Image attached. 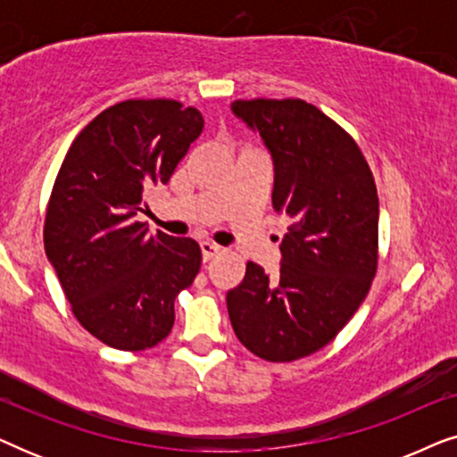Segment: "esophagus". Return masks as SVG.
<instances>
[{"label": "esophagus", "mask_w": 457, "mask_h": 457, "mask_svg": "<svg viewBox=\"0 0 457 457\" xmlns=\"http://www.w3.org/2000/svg\"><path fill=\"white\" fill-rule=\"evenodd\" d=\"M202 258H204V262H210L212 258H214V255H218L220 253V245H216V243H212V241H202Z\"/></svg>", "instance_id": "esophagus-1"}]
</instances>
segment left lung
Returning a JSON list of instances; mask_svg holds the SVG:
<instances>
[{
  "mask_svg": "<svg viewBox=\"0 0 457 457\" xmlns=\"http://www.w3.org/2000/svg\"><path fill=\"white\" fill-rule=\"evenodd\" d=\"M230 110L270 152L272 205L291 218L278 274L247 262L227 293L230 324L249 352L293 361L352 320L378 262V195L358 143L303 99H237Z\"/></svg>",
  "mask_w": 457,
  "mask_h": 457,
  "instance_id": "1",
  "label": "left lung"
}]
</instances>
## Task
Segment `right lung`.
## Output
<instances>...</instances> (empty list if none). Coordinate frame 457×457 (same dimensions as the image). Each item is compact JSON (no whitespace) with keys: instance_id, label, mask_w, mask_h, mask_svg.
<instances>
[{"instance_id":"add662e5","label":"right lung","mask_w":457,"mask_h":457,"mask_svg":"<svg viewBox=\"0 0 457 457\" xmlns=\"http://www.w3.org/2000/svg\"><path fill=\"white\" fill-rule=\"evenodd\" d=\"M202 130L195 108L129 99L93 118L62 162L43 243L72 314L105 345L141 352L166 339L174 299L199 272L195 241L149 235L135 216Z\"/></svg>"}]
</instances>
